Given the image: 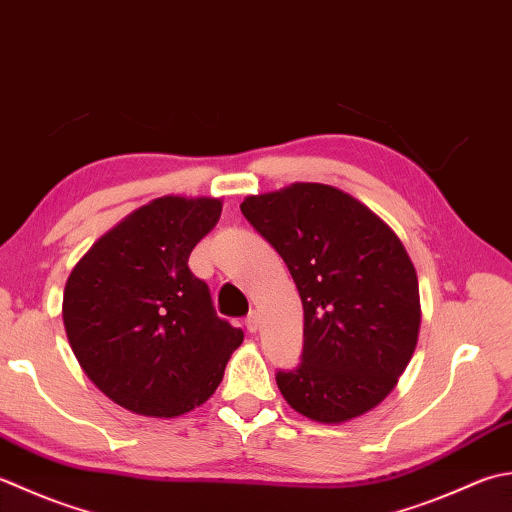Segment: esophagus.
Segmentation results:
<instances>
[{"mask_svg": "<svg viewBox=\"0 0 512 512\" xmlns=\"http://www.w3.org/2000/svg\"><path fill=\"white\" fill-rule=\"evenodd\" d=\"M244 324H246V328L250 330V333H255L257 326H259V315H257V310H250V313H248V315H246V319H244Z\"/></svg>", "mask_w": 512, "mask_h": 512, "instance_id": "34e87169", "label": "esophagus"}]
</instances>
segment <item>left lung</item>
<instances>
[{
	"label": "left lung",
	"instance_id": "8db88e82",
	"mask_svg": "<svg viewBox=\"0 0 512 512\" xmlns=\"http://www.w3.org/2000/svg\"><path fill=\"white\" fill-rule=\"evenodd\" d=\"M239 208L302 297V364L275 377L284 399L322 424L373 410L406 370L422 322L404 244L368 206L326 184L297 182Z\"/></svg>",
	"mask_w": 512,
	"mask_h": 512
}]
</instances>
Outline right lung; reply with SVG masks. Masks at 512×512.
I'll return each instance as SVG.
<instances>
[{"mask_svg": "<svg viewBox=\"0 0 512 512\" xmlns=\"http://www.w3.org/2000/svg\"><path fill=\"white\" fill-rule=\"evenodd\" d=\"M219 215L215 197L153 199L99 237L68 277L62 317L77 362L137 415L179 417L202 406L244 342L188 268Z\"/></svg>", "mask_w": 512, "mask_h": 512, "instance_id": "add662e5", "label": "right lung"}]
</instances>
